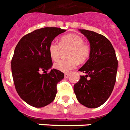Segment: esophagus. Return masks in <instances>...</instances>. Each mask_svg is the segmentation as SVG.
<instances>
[{
	"label": "esophagus",
	"instance_id": "obj_1",
	"mask_svg": "<svg viewBox=\"0 0 130 130\" xmlns=\"http://www.w3.org/2000/svg\"><path fill=\"white\" fill-rule=\"evenodd\" d=\"M69 76V74H68V73H66V74H64V77L65 78H68Z\"/></svg>",
	"mask_w": 130,
	"mask_h": 130
}]
</instances>
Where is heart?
I'll return each mask as SVG.
<instances>
[{
  "instance_id": "obj_1",
  "label": "heart",
  "mask_w": 130,
  "mask_h": 130,
  "mask_svg": "<svg viewBox=\"0 0 130 130\" xmlns=\"http://www.w3.org/2000/svg\"><path fill=\"white\" fill-rule=\"evenodd\" d=\"M61 46L62 48H71L68 54V56L70 59L59 60L54 64L56 69L62 72H68L76 68L78 62L84 63L90 56L91 50L89 46L84 44L83 38L76 34L62 37L60 39V44L56 41H52L50 43L48 51L51 59L54 61L59 59L61 54Z\"/></svg>"
}]
</instances>
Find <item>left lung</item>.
I'll list each match as a JSON object with an SVG mask.
<instances>
[{
    "label": "left lung",
    "mask_w": 130,
    "mask_h": 130,
    "mask_svg": "<svg viewBox=\"0 0 130 130\" xmlns=\"http://www.w3.org/2000/svg\"><path fill=\"white\" fill-rule=\"evenodd\" d=\"M90 43V56L78 71L85 76L74 85L78 101L89 108L100 107L108 99L114 88L118 59L111 42L101 34L79 29Z\"/></svg>",
    "instance_id": "obj_1"
}]
</instances>
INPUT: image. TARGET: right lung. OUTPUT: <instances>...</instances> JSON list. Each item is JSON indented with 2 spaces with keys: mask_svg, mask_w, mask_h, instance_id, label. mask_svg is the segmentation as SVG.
<instances>
[{
  "mask_svg": "<svg viewBox=\"0 0 130 130\" xmlns=\"http://www.w3.org/2000/svg\"><path fill=\"white\" fill-rule=\"evenodd\" d=\"M64 32L59 27L36 29L23 37L15 49L11 69L15 89L19 96L32 107H44L56 97V85L64 75L52 69L53 64L48 48L54 39ZM41 71L44 74H40Z\"/></svg>",
  "mask_w": 130,
  "mask_h": 130,
  "instance_id": "right-lung-1",
  "label": "right lung"
}]
</instances>
